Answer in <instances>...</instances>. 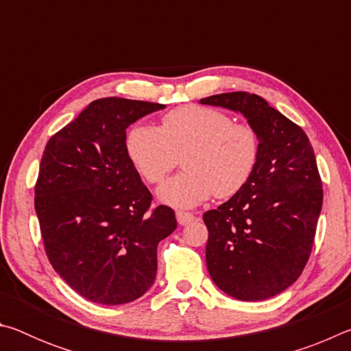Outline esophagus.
I'll return each instance as SVG.
<instances>
[{
	"label": "esophagus",
	"instance_id": "1",
	"mask_svg": "<svg viewBox=\"0 0 351 351\" xmlns=\"http://www.w3.org/2000/svg\"><path fill=\"white\" fill-rule=\"evenodd\" d=\"M176 219H178V224L186 226V224H189V223H192L193 219H195V217H193V213H190V212L178 210V212H176Z\"/></svg>",
	"mask_w": 351,
	"mask_h": 351
}]
</instances>
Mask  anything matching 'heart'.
Wrapping results in <instances>:
<instances>
[{"mask_svg": "<svg viewBox=\"0 0 351 351\" xmlns=\"http://www.w3.org/2000/svg\"><path fill=\"white\" fill-rule=\"evenodd\" d=\"M130 162L148 184H159L180 164L186 171L158 190L164 204L190 209L212 195L232 198L254 175L260 156L257 130L228 112L186 105L164 114L161 127L134 123L125 139Z\"/></svg>", "mask_w": 351, "mask_h": 351, "instance_id": "b5f03b06", "label": "heart"}]
</instances>
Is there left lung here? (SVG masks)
Listing matches in <instances>:
<instances>
[{"label":"left lung","instance_id":"obj_1","mask_svg":"<svg viewBox=\"0 0 351 351\" xmlns=\"http://www.w3.org/2000/svg\"><path fill=\"white\" fill-rule=\"evenodd\" d=\"M199 102L240 111L260 138L246 187L203 215L207 269L235 299H269L300 277L314 245L324 199L314 150L304 130L257 94L224 93Z\"/></svg>","mask_w":351,"mask_h":351}]
</instances>
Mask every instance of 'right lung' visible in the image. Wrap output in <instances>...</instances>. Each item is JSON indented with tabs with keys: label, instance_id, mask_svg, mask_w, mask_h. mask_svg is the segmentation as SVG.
<instances>
[{
	"label": "right lung",
	"instance_id": "1",
	"mask_svg": "<svg viewBox=\"0 0 351 351\" xmlns=\"http://www.w3.org/2000/svg\"><path fill=\"white\" fill-rule=\"evenodd\" d=\"M165 105L97 99L47 141L35 212L47 260L75 293L128 304L156 277L158 243L176 229L173 209L152 193L125 150L130 123Z\"/></svg>",
	"mask_w": 351,
	"mask_h": 351
}]
</instances>
